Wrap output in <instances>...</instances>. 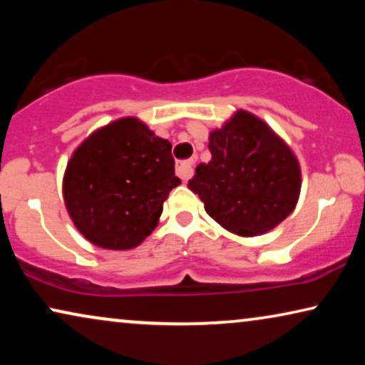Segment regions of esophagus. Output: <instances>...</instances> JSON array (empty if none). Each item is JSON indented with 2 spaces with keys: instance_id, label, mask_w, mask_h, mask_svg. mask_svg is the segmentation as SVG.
<instances>
[{
  "instance_id": "34e87169",
  "label": "esophagus",
  "mask_w": 365,
  "mask_h": 365,
  "mask_svg": "<svg viewBox=\"0 0 365 365\" xmlns=\"http://www.w3.org/2000/svg\"><path fill=\"white\" fill-rule=\"evenodd\" d=\"M192 166H194L192 159L181 161L176 166V174L182 179V181H187V179H191V176H192Z\"/></svg>"
}]
</instances>
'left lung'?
<instances>
[{"instance_id": "obj_1", "label": "left lung", "mask_w": 365, "mask_h": 365, "mask_svg": "<svg viewBox=\"0 0 365 365\" xmlns=\"http://www.w3.org/2000/svg\"><path fill=\"white\" fill-rule=\"evenodd\" d=\"M212 159L187 187L214 221L237 236L269 232L296 207L301 168L291 148L262 119L237 111L209 134Z\"/></svg>"}]
</instances>
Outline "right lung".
Segmentation results:
<instances>
[{"label": "right lung", "instance_id": "add662e5", "mask_svg": "<svg viewBox=\"0 0 365 365\" xmlns=\"http://www.w3.org/2000/svg\"><path fill=\"white\" fill-rule=\"evenodd\" d=\"M171 148L136 118L118 119L84 139L68 163L63 196L89 242L124 251L154 231L164 201L181 184Z\"/></svg>", "mask_w": 365, "mask_h": 365}]
</instances>
